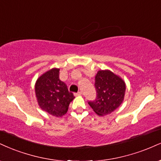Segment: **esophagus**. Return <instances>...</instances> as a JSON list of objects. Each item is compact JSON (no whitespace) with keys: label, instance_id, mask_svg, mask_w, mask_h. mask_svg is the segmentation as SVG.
<instances>
[{"label":"esophagus","instance_id":"34e87169","mask_svg":"<svg viewBox=\"0 0 161 161\" xmlns=\"http://www.w3.org/2000/svg\"><path fill=\"white\" fill-rule=\"evenodd\" d=\"M82 92H77V93H75V96H79V95H82Z\"/></svg>","mask_w":161,"mask_h":161}]
</instances>
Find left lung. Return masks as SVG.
I'll return each instance as SVG.
<instances>
[{
    "label": "left lung",
    "mask_w": 161,
    "mask_h": 161,
    "mask_svg": "<svg viewBox=\"0 0 161 161\" xmlns=\"http://www.w3.org/2000/svg\"><path fill=\"white\" fill-rule=\"evenodd\" d=\"M97 97L88 104L97 115L110 114L119 108L125 97V82L110 70H99L95 76Z\"/></svg>",
    "instance_id": "left-lung-1"
}]
</instances>
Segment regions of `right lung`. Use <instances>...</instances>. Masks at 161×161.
Wrapping results in <instances>:
<instances>
[{"instance_id": "add662e5", "label": "right lung", "mask_w": 161, "mask_h": 161, "mask_svg": "<svg viewBox=\"0 0 161 161\" xmlns=\"http://www.w3.org/2000/svg\"><path fill=\"white\" fill-rule=\"evenodd\" d=\"M59 69L53 68L36 80L35 93L40 107L50 115L61 117L67 113L69 103L74 99L67 85L59 79Z\"/></svg>"}]
</instances>
